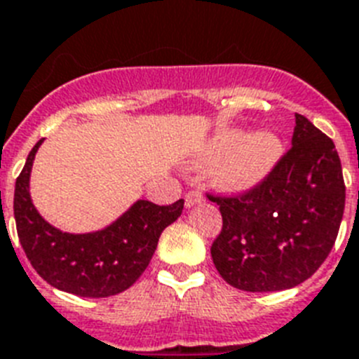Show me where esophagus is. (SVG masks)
<instances>
[{"label": "esophagus", "instance_id": "1", "mask_svg": "<svg viewBox=\"0 0 359 359\" xmlns=\"http://www.w3.org/2000/svg\"><path fill=\"white\" fill-rule=\"evenodd\" d=\"M184 201H186V206H188V208H191V206L203 203V201H205V197H203V194H201L199 189H191V191H188V194H186Z\"/></svg>", "mask_w": 359, "mask_h": 359}]
</instances>
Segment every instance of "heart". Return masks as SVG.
I'll list each match as a JSON object with an SVG mask.
<instances>
[{"mask_svg": "<svg viewBox=\"0 0 359 359\" xmlns=\"http://www.w3.org/2000/svg\"><path fill=\"white\" fill-rule=\"evenodd\" d=\"M284 156V142L273 130L247 134L241 129L221 130L197 154V164L212 165V180L225 191H249L260 186Z\"/></svg>", "mask_w": 359, "mask_h": 359, "instance_id": "heart-1", "label": "heart"}]
</instances>
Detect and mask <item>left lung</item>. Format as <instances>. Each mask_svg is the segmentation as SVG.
I'll return each instance as SVG.
<instances>
[{
  "mask_svg": "<svg viewBox=\"0 0 359 359\" xmlns=\"http://www.w3.org/2000/svg\"><path fill=\"white\" fill-rule=\"evenodd\" d=\"M223 229L212 260L238 290L265 293L308 280L330 255L345 210V182L336 145L295 114L291 149L260 186L215 197Z\"/></svg>",
  "mask_w": 359,
  "mask_h": 359,
  "instance_id": "obj_1",
  "label": "left lung"
}]
</instances>
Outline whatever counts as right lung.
Instances as JSON below:
<instances>
[{
	"label": "right lung",
	"mask_w": 359,
	"mask_h": 359,
	"mask_svg": "<svg viewBox=\"0 0 359 359\" xmlns=\"http://www.w3.org/2000/svg\"><path fill=\"white\" fill-rule=\"evenodd\" d=\"M40 140L27 156L14 188V219L29 262L53 287L79 297L118 295L138 280L153 258L158 238L182 214L184 201L158 206L140 199L107 229L69 234L38 214L29 177Z\"/></svg>",
	"instance_id": "add662e5"
}]
</instances>
